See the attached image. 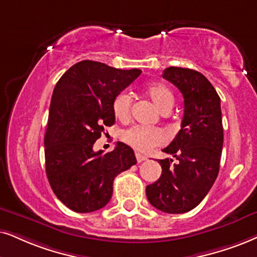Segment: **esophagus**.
<instances>
[{
    "instance_id": "1",
    "label": "esophagus",
    "mask_w": 257,
    "mask_h": 257,
    "mask_svg": "<svg viewBox=\"0 0 257 257\" xmlns=\"http://www.w3.org/2000/svg\"><path fill=\"white\" fill-rule=\"evenodd\" d=\"M135 157H136V160H138V162H144V161L147 160V157L140 154V153H135Z\"/></svg>"
}]
</instances>
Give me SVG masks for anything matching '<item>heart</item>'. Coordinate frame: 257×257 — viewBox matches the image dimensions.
<instances>
[{
    "instance_id": "1",
    "label": "heart",
    "mask_w": 257,
    "mask_h": 257,
    "mask_svg": "<svg viewBox=\"0 0 257 257\" xmlns=\"http://www.w3.org/2000/svg\"><path fill=\"white\" fill-rule=\"evenodd\" d=\"M147 95L152 102L158 106L161 111L170 110L173 105L174 97L172 91L164 84H154L147 89ZM132 96L131 93L122 91L117 93L112 100V112L116 118L125 121L131 116L132 110ZM123 141L131 145L139 152H148L157 146H160L165 142V134L158 128L152 126L135 125L126 129L122 133Z\"/></svg>"
}]
</instances>
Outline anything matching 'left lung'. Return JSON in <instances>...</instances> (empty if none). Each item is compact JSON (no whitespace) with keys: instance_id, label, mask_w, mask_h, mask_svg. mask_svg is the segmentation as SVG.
<instances>
[{"instance_id":"left-lung-1","label":"left lung","mask_w":257,"mask_h":257,"mask_svg":"<svg viewBox=\"0 0 257 257\" xmlns=\"http://www.w3.org/2000/svg\"><path fill=\"white\" fill-rule=\"evenodd\" d=\"M165 79L184 97L181 129L162 152L177 159H164L162 173L146 187L149 203L166 213H185L199 205L215 183L223 148L220 98L205 76L183 67H167Z\"/></svg>"}]
</instances>
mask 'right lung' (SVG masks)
Returning <instances> with one entry per match:
<instances>
[{
	"label": "right lung",
	"mask_w": 257,
	"mask_h": 257,
	"mask_svg": "<svg viewBox=\"0 0 257 257\" xmlns=\"http://www.w3.org/2000/svg\"><path fill=\"white\" fill-rule=\"evenodd\" d=\"M141 74L92 60L65 72L51 99L45 133V166L58 199L74 212L99 210L112 196L113 179L136 164L134 151L117 142L113 151L95 152L93 145L115 123L112 100Z\"/></svg>",
	"instance_id": "1"
}]
</instances>
